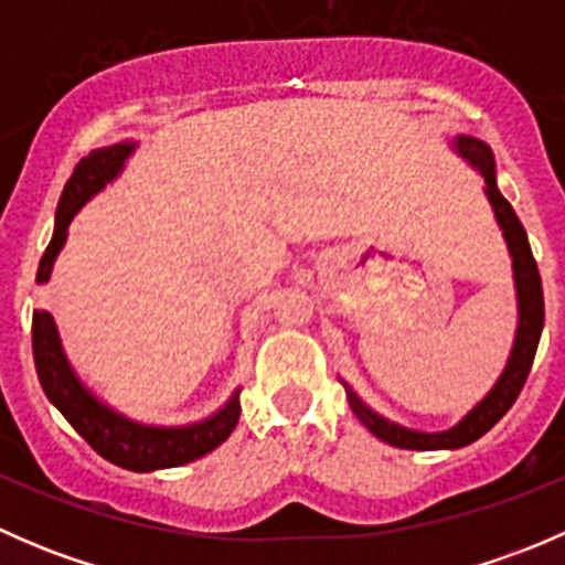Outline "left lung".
I'll use <instances>...</instances> for the list:
<instances>
[{
	"label": "left lung",
	"instance_id": "left-lung-1",
	"mask_svg": "<svg viewBox=\"0 0 565 565\" xmlns=\"http://www.w3.org/2000/svg\"><path fill=\"white\" fill-rule=\"evenodd\" d=\"M451 147L457 150L459 158H465V161L483 177V193H487L489 204H492L498 226L503 230V241L511 254V270H514L516 333L514 347H511L509 352V361H505V369L500 372L492 391H489L457 426H451V429L446 431L407 429V426L396 424V420L383 418V415L374 413V409L369 407L344 380H341L347 398H350L352 413L358 415V420L383 443H388L393 448H407V451H443V448L454 451V448H465L470 446V443H476L478 437L487 435V431L509 413L511 404L516 402V396H520L522 385H525L530 374V366H533L541 330H544V292H541L539 267H535L533 250H530L525 226L520 224L514 207H511L509 199H505L498 188L492 150H489L487 141L476 139V136H457V139L451 141Z\"/></svg>",
	"mask_w": 565,
	"mask_h": 565
}]
</instances>
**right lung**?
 Returning a JSON list of instances; mask_svg holds the SVG:
<instances>
[{
    "label": "right lung",
    "instance_id": "obj_1",
    "mask_svg": "<svg viewBox=\"0 0 565 565\" xmlns=\"http://www.w3.org/2000/svg\"><path fill=\"white\" fill-rule=\"evenodd\" d=\"M136 150V141H119V145L100 147L87 158L78 161L71 180L65 182L60 204H56L54 237L45 248L38 267V284H45L54 270V262L67 241V226L73 215L100 193L117 174L122 172L125 161ZM32 352H35V369L40 385H43L49 402L67 418V424L111 465L125 467L134 472L167 470V467L188 465L202 459L204 454L215 451L241 418V388L230 396V402L213 413L210 418L185 426H152L139 424L128 415L108 407L104 398L95 396L82 383L62 350L60 330L49 311L32 315Z\"/></svg>",
    "mask_w": 565,
    "mask_h": 565
}]
</instances>
